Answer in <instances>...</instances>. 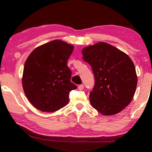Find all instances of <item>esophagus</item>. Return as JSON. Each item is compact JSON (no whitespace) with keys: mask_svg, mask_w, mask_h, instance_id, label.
<instances>
[{"mask_svg":"<svg viewBox=\"0 0 152 152\" xmlns=\"http://www.w3.org/2000/svg\"><path fill=\"white\" fill-rule=\"evenodd\" d=\"M84 86L83 84H80V85L78 86V89L80 90V91H82V90L84 89Z\"/></svg>","mask_w":152,"mask_h":152,"instance_id":"esophagus-1","label":"esophagus"}]
</instances>
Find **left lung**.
I'll return each instance as SVG.
<instances>
[{"instance_id":"8db88e82","label":"left lung","mask_w":152,"mask_h":152,"mask_svg":"<svg viewBox=\"0 0 152 152\" xmlns=\"http://www.w3.org/2000/svg\"><path fill=\"white\" fill-rule=\"evenodd\" d=\"M82 53L94 75L89 96L92 107L103 115L117 114L128 106L136 91L137 76L132 59L105 42L84 48Z\"/></svg>"}]
</instances>
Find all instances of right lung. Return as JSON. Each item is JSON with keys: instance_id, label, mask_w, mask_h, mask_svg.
Wrapping results in <instances>:
<instances>
[{"instance_id": "add662e5", "label": "right lung", "mask_w": 152, "mask_h": 152, "mask_svg": "<svg viewBox=\"0 0 152 152\" xmlns=\"http://www.w3.org/2000/svg\"><path fill=\"white\" fill-rule=\"evenodd\" d=\"M74 46L56 39L38 46L25 61L22 85L25 96L36 109L55 112L68 103L69 94L76 89L70 82L67 62Z\"/></svg>"}]
</instances>
